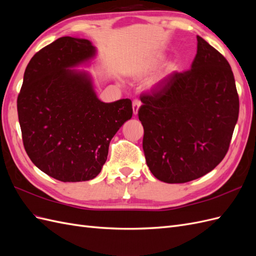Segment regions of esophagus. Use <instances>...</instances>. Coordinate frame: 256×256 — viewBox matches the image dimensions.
<instances>
[{
    "instance_id": "34e87169",
    "label": "esophagus",
    "mask_w": 256,
    "mask_h": 256,
    "mask_svg": "<svg viewBox=\"0 0 256 256\" xmlns=\"http://www.w3.org/2000/svg\"><path fill=\"white\" fill-rule=\"evenodd\" d=\"M141 106V102L138 99H134L132 102V110H134V114L136 115L138 112V109H140Z\"/></svg>"
}]
</instances>
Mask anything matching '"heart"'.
<instances>
[{
  "label": "heart",
  "mask_w": 256,
  "mask_h": 256,
  "mask_svg": "<svg viewBox=\"0 0 256 256\" xmlns=\"http://www.w3.org/2000/svg\"><path fill=\"white\" fill-rule=\"evenodd\" d=\"M162 60V56H154L152 60H150L148 63H147L143 68H142V74H146V72H148L150 70H152V69L156 66L159 62ZM174 65L173 64H170L168 66V69H166V72H172L173 69H174Z\"/></svg>",
  "instance_id": "b5f03b06"
}]
</instances>
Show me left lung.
Segmentation results:
<instances>
[{"mask_svg": "<svg viewBox=\"0 0 256 256\" xmlns=\"http://www.w3.org/2000/svg\"><path fill=\"white\" fill-rule=\"evenodd\" d=\"M191 69L141 95L147 166L157 180L188 182L218 166L228 150L239 98L226 58L202 37Z\"/></svg>", "mask_w": 256, "mask_h": 256, "instance_id": "1", "label": "left lung"}]
</instances>
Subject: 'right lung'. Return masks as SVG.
I'll use <instances>...</instances> for the list:
<instances>
[{"label": "right lung", "mask_w": 256, "mask_h": 256, "mask_svg": "<svg viewBox=\"0 0 256 256\" xmlns=\"http://www.w3.org/2000/svg\"><path fill=\"white\" fill-rule=\"evenodd\" d=\"M96 48L88 40L60 37L30 58L17 99L26 152L47 175L64 182L95 178L112 138L132 116V102L99 100L86 72Z\"/></svg>", "instance_id": "obj_1"}]
</instances>
